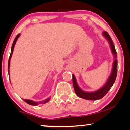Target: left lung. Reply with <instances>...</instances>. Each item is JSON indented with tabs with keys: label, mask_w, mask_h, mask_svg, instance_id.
<instances>
[{
	"label": "left lung",
	"mask_w": 130,
	"mask_h": 130,
	"mask_svg": "<svg viewBox=\"0 0 130 130\" xmlns=\"http://www.w3.org/2000/svg\"><path fill=\"white\" fill-rule=\"evenodd\" d=\"M103 36L107 39V41L108 42L109 45L111 47V50L112 53L114 60L112 63V70L111 74L108 78L107 80L105 83V84L103 85L102 87H101L100 89L96 90L93 92H86L83 91L81 88L78 86L76 77L74 76V74H72L73 76V84L74 89V91L76 95L78 96L79 98L89 100H96L100 99L103 98L105 94L107 93V92L109 91V89L112 87L114 83H115L116 76H117V72H118V61H117V53L115 50V46L112 40L109 36L107 32L103 31L102 32Z\"/></svg>",
	"instance_id": "left-lung-1"
}]
</instances>
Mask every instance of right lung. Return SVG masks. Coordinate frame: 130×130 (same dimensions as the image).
<instances>
[{
	"instance_id": "1",
	"label": "right lung",
	"mask_w": 130,
	"mask_h": 130,
	"mask_svg": "<svg viewBox=\"0 0 130 130\" xmlns=\"http://www.w3.org/2000/svg\"><path fill=\"white\" fill-rule=\"evenodd\" d=\"M21 36V34H18L17 37H15V38L14 39V42H13V43H12V47H11V54H10V58H9V60H8V74H9V76H10V60H11V57H12V53L13 51H14V47H15V43H16L17 41L18 40V39L19 37ZM50 99V98H47L46 99L44 100L43 101H41V102H34L33 100H27V99H23V100L25 101L26 103H27V104H30V105H39L40 104H45V103H47Z\"/></svg>"
}]
</instances>
